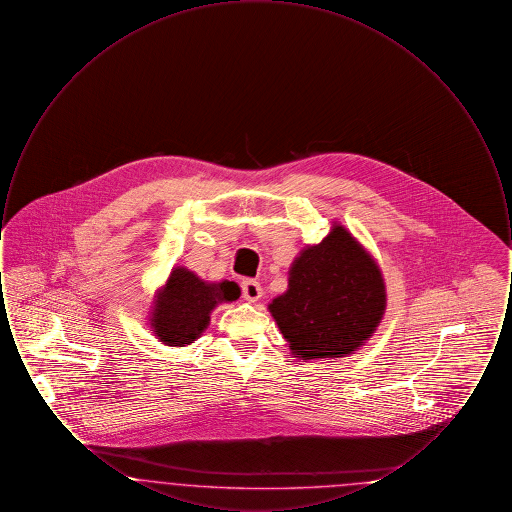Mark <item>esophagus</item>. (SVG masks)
<instances>
[{"label":"esophagus","instance_id":"obj_1","mask_svg":"<svg viewBox=\"0 0 512 512\" xmlns=\"http://www.w3.org/2000/svg\"><path fill=\"white\" fill-rule=\"evenodd\" d=\"M242 295H244L247 301L255 303V301L261 299L263 288H261V284H259L257 280H244V282H242Z\"/></svg>","mask_w":512,"mask_h":512}]
</instances>
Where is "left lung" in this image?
Wrapping results in <instances>:
<instances>
[{"instance_id":"left-lung-1","label":"left lung","mask_w":512,"mask_h":512,"mask_svg":"<svg viewBox=\"0 0 512 512\" xmlns=\"http://www.w3.org/2000/svg\"><path fill=\"white\" fill-rule=\"evenodd\" d=\"M293 355L345 357L370 338L386 309V286L374 259L343 228L301 251L288 292L268 305Z\"/></svg>"}]
</instances>
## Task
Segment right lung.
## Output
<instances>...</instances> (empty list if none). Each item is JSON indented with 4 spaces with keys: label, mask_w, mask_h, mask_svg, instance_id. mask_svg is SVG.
<instances>
[{
    "label": "right lung",
    "mask_w": 512,
    "mask_h": 512,
    "mask_svg": "<svg viewBox=\"0 0 512 512\" xmlns=\"http://www.w3.org/2000/svg\"><path fill=\"white\" fill-rule=\"evenodd\" d=\"M238 297L240 288L234 282L207 284L188 268H174L165 288L157 293L151 328L167 345H190L207 328L211 311L222 301Z\"/></svg>",
    "instance_id": "1"
}]
</instances>
